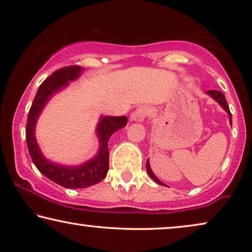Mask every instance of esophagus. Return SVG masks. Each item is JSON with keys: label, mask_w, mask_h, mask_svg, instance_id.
Wrapping results in <instances>:
<instances>
[{"label": "esophagus", "mask_w": 252, "mask_h": 252, "mask_svg": "<svg viewBox=\"0 0 252 252\" xmlns=\"http://www.w3.org/2000/svg\"><path fill=\"white\" fill-rule=\"evenodd\" d=\"M148 116V109L146 106H140V108H137L135 111L130 113V120H133V122H143L144 118Z\"/></svg>", "instance_id": "esophagus-1"}]
</instances>
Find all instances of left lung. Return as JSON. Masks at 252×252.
<instances>
[{
	"mask_svg": "<svg viewBox=\"0 0 252 252\" xmlns=\"http://www.w3.org/2000/svg\"><path fill=\"white\" fill-rule=\"evenodd\" d=\"M206 93H208L209 95H211L212 97L215 98L216 101L218 102L219 104L221 105L223 109L226 110V112L228 113V116H229V122L232 123V113H230V111H229V106H228V104H227V101H226L225 96H223L222 93H221V92H219V91H208V92H206ZM146 167H147V172H148V174L150 175V178H151V179H154V180L156 181L157 184H159V185H163V184H161V182H160L159 180H158V179H157L156 177H155V174L153 173V171H151V168H150V165H149V163H148V161H147V165H146Z\"/></svg>",
	"mask_w": 252,
	"mask_h": 252,
	"instance_id": "left-lung-1",
	"label": "left lung"
}]
</instances>
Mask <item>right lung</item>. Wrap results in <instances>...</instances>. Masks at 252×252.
I'll use <instances>...</instances> for the list:
<instances>
[{
	"label": "right lung",
	"mask_w": 252,
	"mask_h": 252,
	"mask_svg": "<svg viewBox=\"0 0 252 252\" xmlns=\"http://www.w3.org/2000/svg\"><path fill=\"white\" fill-rule=\"evenodd\" d=\"M81 70L82 68L78 65H70V66L62 67L49 75L37 89L26 124V142L33 163L43 175L65 188L89 187L105 178L109 170V139L116 130L122 128L127 124L125 116L102 117L97 126V135L101 141V148H99L97 156L80 166H61V165L50 163L42 156L36 144L35 136H34V127H35L37 117L50 96L60 91L62 87L66 86L70 80L78 78Z\"/></svg>",
	"instance_id": "obj_1"
}]
</instances>
